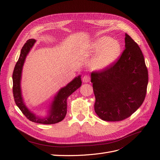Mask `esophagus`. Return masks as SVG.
Returning <instances> with one entry per match:
<instances>
[{"label":"esophagus","mask_w":160,"mask_h":160,"mask_svg":"<svg viewBox=\"0 0 160 160\" xmlns=\"http://www.w3.org/2000/svg\"><path fill=\"white\" fill-rule=\"evenodd\" d=\"M83 81L84 83H88L90 81V77L89 75H84L83 77Z\"/></svg>","instance_id":"1"}]
</instances>
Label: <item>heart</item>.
Segmentation results:
<instances>
[{
    "label": "heart",
    "instance_id": "1",
    "mask_svg": "<svg viewBox=\"0 0 160 160\" xmlns=\"http://www.w3.org/2000/svg\"><path fill=\"white\" fill-rule=\"evenodd\" d=\"M92 49L97 54L91 61V67L94 70H102L111 65L120 55L122 47L117 41L109 37H103L96 40Z\"/></svg>",
    "mask_w": 160,
    "mask_h": 160
}]
</instances>
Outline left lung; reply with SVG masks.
I'll use <instances>...</instances> for the list:
<instances>
[{"mask_svg": "<svg viewBox=\"0 0 160 160\" xmlns=\"http://www.w3.org/2000/svg\"><path fill=\"white\" fill-rule=\"evenodd\" d=\"M125 42V49L117 61L91 74L95 111L107 122H119L130 117L146 95L148 71L143 53L128 34Z\"/></svg>", "mask_w": 160, "mask_h": 160, "instance_id": "8db88e82", "label": "left lung"}]
</instances>
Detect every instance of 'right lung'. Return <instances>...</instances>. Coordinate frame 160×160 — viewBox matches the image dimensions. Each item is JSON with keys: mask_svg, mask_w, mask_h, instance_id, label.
<instances>
[{"mask_svg": "<svg viewBox=\"0 0 160 160\" xmlns=\"http://www.w3.org/2000/svg\"><path fill=\"white\" fill-rule=\"evenodd\" d=\"M35 39L31 38L26 42L22 48L18 60L14 67L12 73V92L14 99L18 108L31 122L42 124H54L61 122L65 118L67 114V99L69 95L81 87V77L78 76L76 77L65 88L61 89L58 92L57 95L55 97L54 101H52L49 114L47 117L45 118L37 117L35 114L27 109L25 104L24 103L21 89V79L22 66L27 54L35 44Z\"/></svg>", "mask_w": 160, "mask_h": 160, "instance_id": "add662e5", "label": "right lung"}]
</instances>
